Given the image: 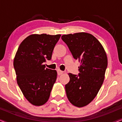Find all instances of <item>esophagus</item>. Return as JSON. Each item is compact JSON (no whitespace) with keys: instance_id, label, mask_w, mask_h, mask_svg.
<instances>
[{"instance_id":"34e87169","label":"esophagus","mask_w":122,"mask_h":122,"mask_svg":"<svg viewBox=\"0 0 122 122\" xmlns=\"http://www.w3.org/2000/svg\"><path fill=\"white\" fill-rule=\"evenodd\" d=\"M57 73H58V75H61V74H62L63 73H64V71H61V70H60V69H57Z\"/></svg>"}]
</instances>
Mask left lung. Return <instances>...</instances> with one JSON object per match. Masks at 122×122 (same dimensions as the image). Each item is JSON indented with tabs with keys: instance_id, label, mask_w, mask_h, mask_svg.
I'll use <instances>...</instances> for the list:
<instances>
[{
	"instance_id": "1",
	"label": "left lung",
	"mask_w": 122,
	"mask_h": 122,
	"mask_svg": "<svg viewBox=\"0 0 122 122\" xmlns=\"http://www.w3.org/2000/svg\"><path fill=\"white\" fill-rule=\"evenodd\" d=\"M74 59L81 63L78 76L68 73L70 81L66 84V96L73 106H87L97 95L104 81L108 65L106 51L97 38L86 32L63 35Z\"/></svg>"
}]
</instances>
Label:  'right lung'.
Returning a JSON list of instances; mask_svg holds the SVG:
<instances>
[{"instance_id":"1","label":"right lung","mask_w":122,"mask_h":122,"mask_svg":"<svg viewBox=\"0 0 122 122\" xmlns=\"http://www.w3.org/2000/svg\"><path fill=\"white\" fill-rule=\"evenodd\" d=\"M61 34H31L20 43L13 64L16 81L25 98L36 106L48 101L57 72L46 68V60L51 58Z\"/></svg>"}]
</instances>
